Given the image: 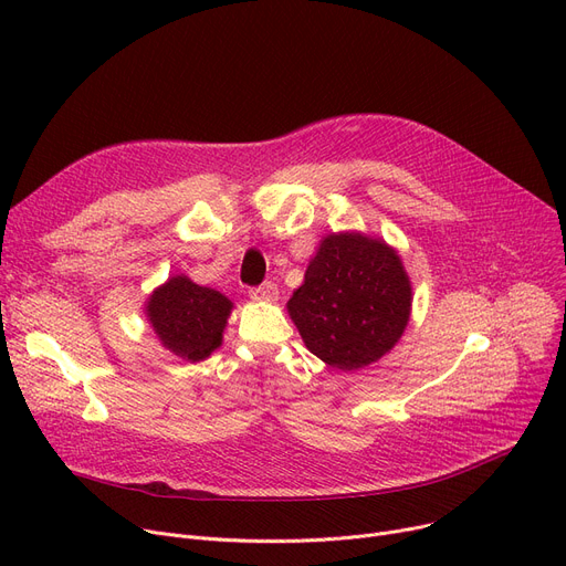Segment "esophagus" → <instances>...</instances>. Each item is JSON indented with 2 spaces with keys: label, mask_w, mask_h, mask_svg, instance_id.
I'll return each instance as SVG.
<instances>
[{
  "label": "esophagus",
  "mask_w": 566,
  "mask_h": 566,
  "mask_svg": "<svg viewBox=\"0 0 566 566\" xmlns=\"http://www.w3.org/2000/svg\"><path fill=\"white\" fill-rule=\"evenodd\" d=\"M277 284L275 282H263L261 286L252 289V298L254 301H275L277 298Z\"/></svg>",
  "instance_id": "34e87169"
}]
</instances>
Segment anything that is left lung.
<instances>
[{
	"label": "left lung",
	"instance_id": "obj_1",
	"mask_svg": "<svg viewBox=\"0 0 566 566\" xmlns=\"http://www.w3.org/2000/svg\"><path fill=\"white\" fill-rule=\"evenodd\" d=\"M410 282L395 250L360 233L323 238L289 314L305 346L342 371L388 353L410 316Z\"/></svg>",
	"mask_w": 566,
	"mask_h": 566
}]
</instances>
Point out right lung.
<instances>
[{"mask_svg": "<svg viewBox=\"0 0 566 566\" xmlns=\"http://www.w3.org/2000/svg\"><path fill=\"white\" fill-rule=\"evenodd\" d=\"M231 301L216 289H206L178 275L154 291L146 316L156 335L178 358L197 363L222 344Z\"/></svg>", "mask_w": 566, "mask_h": 566, "instance_id": "obj_1", "label": "right lung"}]
</instances>
